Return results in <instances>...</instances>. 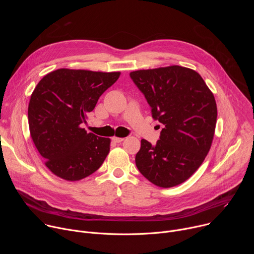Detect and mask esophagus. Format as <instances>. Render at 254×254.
I'll list each match as a JSON object with an SVG mask.
<instances>
[{
  "label": "esophagus",
  "instance_id": "obj_1",
  "mask_svg": "<svg viewBox=\"0 0 254 254\" xmlns=\"http://www.w3.org/2000/svg\"><path fill=\"white\" fill-rule=\"evenodd\" d=\"M112 139H113L115 142H122L125 138H124V137H119V136H113Z\"/></svg>",
  "mask_w": 254,
  "mask_h": 254
}]
</instances>
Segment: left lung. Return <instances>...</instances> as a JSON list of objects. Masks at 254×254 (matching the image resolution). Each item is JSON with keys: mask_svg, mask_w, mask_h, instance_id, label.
<instances>
[{"mask_svg": "<svg viewBox=\"0 0 254 254\" xmlns=\"http://www.w3.org/2000/svg\"><path fill=\"white\" fill-rule=\"evenodd\" d=\"M130 78L163 126L156 146L140 140L135 165L162 188L182 184L202 165L211 148L217 105L213 93L193 69L173 65L132 71Z\"/></svg>", "mask_w": 254, "mask_h": 254, "instance_id": "left-lung-1", "label": "left lung"}]
</instances>
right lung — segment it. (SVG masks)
I'll use <instances>...</instances> for the list:
<instances>
[{"instance_id": "1", "label": "right lung", "mask_w": 254, "mask_h": 254, "mask_svg": "<svg viewBox=\"0 0 254 254\" xmlns=\"http://www.w3.org/2000/svg\"><path fill=\"white\" fill-rule=\"evenodd\" d=\"M121 72L60 68L35 87L28 106L30 134L46 167L66 181L94 173L110 153L111 138L81 127L99 96Z\"/></svg>"}]
</instances>
